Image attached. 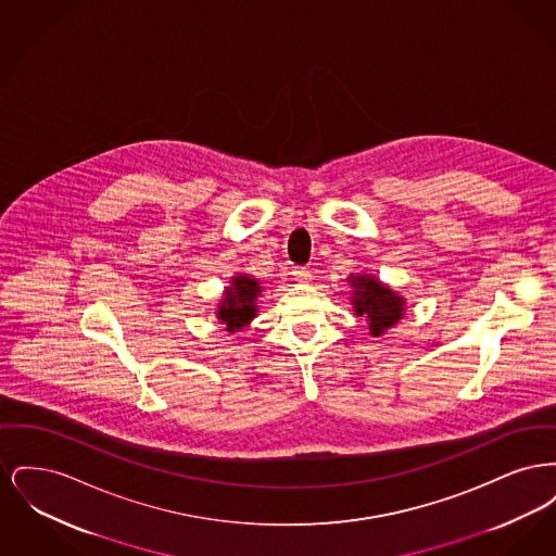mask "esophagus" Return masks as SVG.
Masks as SVG:
<instances>
[{"label":"esophagus","mask_w":556,"mask_h":556,"mask_svg":"<svg viewBox=\"0 0 556 556\" xmlns=\"http://www.w3.org/2000/svg\"><path fill=\"white\" fill-rule=\"evenodd\" d=\"M293 275H295V279H298V281H308V279H311V270H308V268H304V266H302V268H295V270H293Z\"/></svg>","instance_id":"1"}]
</instances>
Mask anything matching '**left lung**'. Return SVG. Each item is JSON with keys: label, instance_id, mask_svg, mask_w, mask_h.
<instances>
[{"label": "left lung", "instance_id": "left-lung-1", "mask_svg": "<svg viewBox=\"0 0 556 556\" xmlns=\"http://www.w3.org/2000/svg\"><path fill=\"white\" fill-rule=\"evenodd\" d=\"M350 283L354 288L352 304L356 308V315H367L372 336H381L386 329L397 323V318H402L404 300L396 291L381 286L379 281L370 279L369 275L356 277Z\"/></svg>", "mask_w": 556, "mask_h": 556}]
</instances>
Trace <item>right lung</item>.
I'll list each match as a JSON object with an SVG mask.
<instances>
[{"label":"right lung","mask_w":556,"mask_h":556,"mask_svg":"<svg viewBox=\"0 0 556 556\" xmlns=\"http://www.w3.org/2000/svg\"><path fill=\"white\" fill-rule=\"evenodd\" d=\"M258 281L250 279L245 275H239L233 279V288H229L225 293V300L218 308V318L223 323H227L229 331H236L239 327H243L245 323H250V318L256 315V306L254 300L258 295Z\"/></svg>","instance_id":"obj_1"}]
</instances>
